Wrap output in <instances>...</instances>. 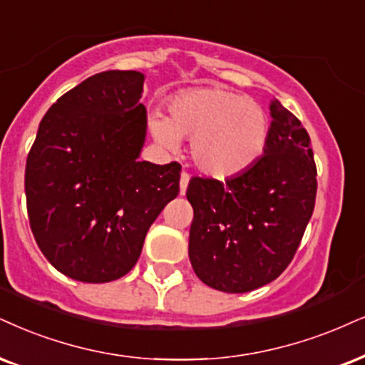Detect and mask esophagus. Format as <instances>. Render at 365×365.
<instances>
[{
  "mask_svg": "<svg viewBox=\"0 0 365 365\" xmlns=\"http://www.w3.org/2000/svg\"><path fill=\"white\" fill-rule=\"evenodd\" d=\"M187 184H190V174L182 173L181 179H179V190H181V195H184L187 190Z\"/></svg>",
  "mask_w": 365,
  "mask_h": 365,
  "instance_id": "1",
  "label": "esophagus"
}]
</instances>
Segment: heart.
<instances>
[{"mask_svg": "<svg viewBox=\"0 0 365 365\" xmlns=\"http://www.w3.org/2000/svg\"><path fill=\"white\" fill-rule=\"evenodd\" d=\"M168 116H150L152 135L175 150L179 137L191 138L196 168L211 178L242 174L260 159L271 135V118L254 98L217 86L192 88L174 94Z\"/></svg>", "mask_w": 365, "mask_h": 365, "instance_id": "1", "label": "heart"}]
</instances>
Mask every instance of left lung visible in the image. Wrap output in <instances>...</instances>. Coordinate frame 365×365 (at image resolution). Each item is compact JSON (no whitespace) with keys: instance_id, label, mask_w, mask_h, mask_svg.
Returning a JSON list of instances; mask_svg holds the SVG:
<instances>
[{"instance_id":"obj_1","label":"left lung","mask_w":365,"mask_h":365,"mask_svg":"<svg viewBox=\"0 0 365 365\" xmlns=\"http://www.w3.org/2000/svg\"><path fill=\"white\" fill-rule=\"evenodd\" d=\"M271 135L252 168L222 182L192 178L190 260L206 286L247 292L291 264L317 197L309 135L281 103H271Z\"/></svg>"}]
</instances>
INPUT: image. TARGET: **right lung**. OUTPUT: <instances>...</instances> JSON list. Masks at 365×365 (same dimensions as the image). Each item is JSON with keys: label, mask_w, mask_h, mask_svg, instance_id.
Wrapping results in <instances>:
<instances>
[{"label": "right lung", "mask_w": 365, "mask_h": 365, "mask_svg": "<svg viewBox=\"0 0 365 365\" xmlns=\"http://www.w3.org/2000/svg\"><path fill=\"white\" fill-rule=\"evenodd\" d=\"M145 76L94 74L62 94L38 125L25 168L30 228L45 259L81 282H110L137 264L181 165L138 160Z\"/></svg>", "instance_id": "1"}]
</instances>
